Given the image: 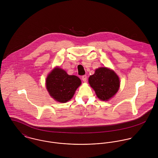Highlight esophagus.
I'll return each mask as SVG.
<instances>
[{
	"label": "esophagus",
	"mask_w": 158,
	"mask_h": 158,
	"mask_svg": "<svg viewBox=\"0 0 158 158\" xmlns=\"http://www.w3.org/2000/svg\"><path fill=\"white\" fill-rule=\"evenodd\" d=\"M81 78H82L83 81L85 82V81H86V80H87V76H86V75H83V76H82V77H81Z\"/></svg>",
	"instance_id": "obj_1"
}]
</instances>
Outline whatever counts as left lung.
Wrapping results in <instances>:
<instances>
[{
    "instance_id": "obj_1",
    "label": "left lung",
    "mask_w": 158,
    "mask_h": 158,
    "mask_svg": "<svg viewBox=\"0 0 158 158\" xmlns=\"http://www.w3.org/2000/svg\"><path fill=\"white\" fill-rule=\"evenodd\" d=\"M89 83L98 98L103 101H108L113 97L120 87L118 77L106 68L96 69L95 73L89 77Z\"/></svg>"
}]
</instances>
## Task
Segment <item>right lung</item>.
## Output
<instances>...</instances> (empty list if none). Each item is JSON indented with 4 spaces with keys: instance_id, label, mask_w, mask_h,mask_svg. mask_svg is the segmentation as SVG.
Returning <instances> with one entry per match:
<instances>
[{
    "instance_id": "add662e5",
    "label": "right lung",
    "mask_w": 158,
    "mask_h": 158,
    "mask_svg": "<svg viewBox=\"0 0 158 158\" xmlns=\"http://www.w3.org/2000/svg\"><path fill=\"white\" fill-rule=\"evenodd\" d=\"M80 79L75 75H69L60 68H55L46 79V88L56 101L66 103L70 100L81 85Z\"/></svg>"
}]
</instances>
